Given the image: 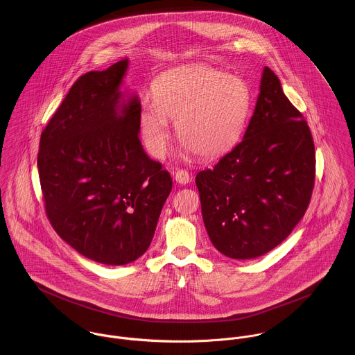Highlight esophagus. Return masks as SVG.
<instances>
[{
    "label": "esophagus",
    "instance_id": "obj_1",
    "mask_svg": "<svg viewBox=\"0 0 355 355\" xmlns=\"http://www.w3.org/2000/svg\"><path fill=\"white\" fill-rule=\"evenodd\" d=\"M175 182L179 183V184H187L190 182V175L187 171H183V169H179L175 172Z\"/></svg>",
    "mask_w": 355,
    "mask_h": 355
}]
</instances>
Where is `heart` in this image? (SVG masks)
<instances>
[{"label":"heart","instance_id":"obj_1","mask_svg":"<svg viewBox=\"0 0 355 355\" xmlns=\"http://www.w3.org/2000/svg\"><path fill=\"white\" fill-rule=\"evenodd\" d=\"M153 97L139 102L138 127L157 158L166 152L169 119L183 152L216 158L236 146L252 110L249 85L206 64L162 73L153 85Z\"/></svg>","mask_w":355,"mask_h":355}]
</instances>
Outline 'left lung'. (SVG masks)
I'll return each mask as SVG.
<instances>
[{
  "label": "left lung",
  "mask_w": 355,
  "mask_h": 355,
  "mask_svg": "<svg viewBox=\"0 0 355 355\" xmlns=\"http://www.w3.org/2000/svg\"><path fill=\"white\" fill-rule=\"evenodd\" d=\"M314 173L307 123L284 96L279 78L263 67L243 141L196 178L213 246L234 259L275 249L304 217Z\"/></svg>",
  "instance_id": "obj_1"
}]
</instances>
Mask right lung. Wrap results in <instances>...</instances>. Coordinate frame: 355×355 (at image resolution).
Instances as JSON below:
<instances>
[{"label":"right lung","mask_w":355,"mask_h":355,"mask_svg":"<svg viewBox=\"0 0 355 355\" xmlns=\"http://www.w3.org/2000/svg\"><path fill=\"white\" fill-rule=\"evenodd\" d=\"M123 58L80 76L44 130L38 171L46 214L72 249L105 265L146 253L172 190L138 138L137 94L121 92Z\"/></svg>","instance_id":"1"}]
</instances>
